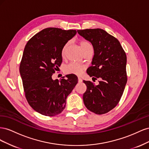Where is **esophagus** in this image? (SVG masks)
<instances>
[{
  "instance_id": "34e87169",
  "label": "esophagus",
  "mask_w": 149,
  "mask_h": 149,
  "mask_svg": "<svg viewBox=\"0 0 149 149\" xmlns=\"http://www.w3.org/2000/svg\"><path fill=\"white\" fill-rule=\"evenodd\" d=\"M82 81H83L82 79L81 78H79V77H78V82H79V83H81Z\"/></svg>"
}]
</instances>
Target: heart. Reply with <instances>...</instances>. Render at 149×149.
<instances>
[{
	"label": "heart",
	"mask_w": 149,
	"mask_h": 149,
	"mask_svg": "<svg viewBox=\"0 0 149 149\" xmlns=\"http://www.w3.org/2000/svg\"><path fill=\"white\" fill-rule=\"evenodd\" d=\"M69 43H66L65 44V45L61 49V56H64L66 49L68 46ZM79 46L83 52L84 53V52L87 50L88 49L92 48V46L91 45L89 42L86 41H81L79 43ZM85 67L83 65H81L78 63H70L68 64L64 67V71L65 73L68 74H75V75H80L82 73V72L84 70Z\"/></svg>",
	"instance_id": "1"
}]
</instances>
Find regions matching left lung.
I'll use <instances>...</instances> for the list:
<instances>
[{
  "label": "left lung",
  "instance_id": "left-lung-1",
  "mask_svg": "<svg viewBox=\"0 0 149 149\" xmlns=\"http://www.w3.org/2000/svg\"><path fill=\"white\" fill-rule=\"evenodd\" d=\"M78 33L91 43L94 48L92 66L87 73L100 78L98 85L83 81L87 89L83 101L87 109L96 114L107 113L119 103L127 83V56L119 40L101 29L79 30Z\"/></svg>",
  "mask_w": 149,
  "mask_h": 149
}]
</instances>
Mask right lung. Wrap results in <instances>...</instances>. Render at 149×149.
<instances>
[{"label":"right lung","mask_w":149,"mask_h":149,"mask_svg":"<svg viewBox=\"0 0 149 149\" xmlns=\"http://www.w3.org/2000/svg\"><path fill=\"white\" fill-rule=\"evenodd\" d=\"M76 33V30L47 28L35 35L25 45L20 65L25 97L29 105L42 115L60 114L67 96L78 83L74 74L66 75L67 79L52 78L62 63L63 47Z\"/></svg>","instance_id":"add662e5"}]
</instances>
